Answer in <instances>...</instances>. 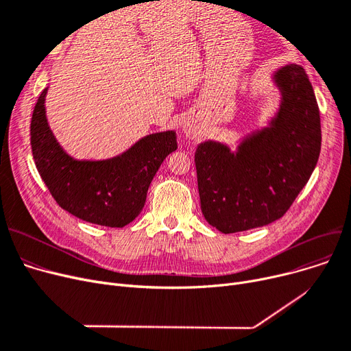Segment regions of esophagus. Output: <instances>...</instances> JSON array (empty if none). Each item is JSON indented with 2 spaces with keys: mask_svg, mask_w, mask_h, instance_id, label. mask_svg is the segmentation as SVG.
<instances>
[{
  "mask_svg": "<svg viewBox=\"0 0 351 351\" xmlns=\"http://www.w3.org/2000/svg\"><path fill=\"white\" fill-rule=\"evenodd\" d=\"M186 132H188L189 135H192V131H191V129H186Z\"/></svg>",
  "mask_w": 351,
  "mask_h": 351,
  "instance_id": "1",
  "label": "esophagus"
}]
</instances>
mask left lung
<instances>
[{
    "label": "left lung",
    "mask_w": 351,
    "mask_h": 351,
    "mask_svg": "<svg viewBox=\"0 0 351 351\" xmlns=\"http://www.w3.org/2000/svg\"><path fill=\"white\" fill-rule=\"evenodd\" d=\"M274 80L283 101L270 128L245 139L236 155L210 141L196 149L202 213L222 233L280 219L316 168L322 125L307 73L291 64L276 72Z\"/></svg>",
    "instance_id": "1"
}]
</instances>
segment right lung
I'll return each mask as SVG.
<instances>
[{
  "instance_id": "right-lung-1",
  "label": "right lung",
  "mask_w": 351,
  "mask_h": 351,
  "mask_svg": "<svg viewBox=\"0 0 351 351\" xmlns=\"http://www.w3.org/2000/svg\"><path fill=\"white\" fill-rule=\"evenodd\" d=\"M47 89L31 119L32 156L55 202L85 222L123 228L141 213L147 188L160 163L176 151L173 131L145 136L131 149L108 160H75L53 138L45 117Z\"/></svg>"
}]
</instances>
